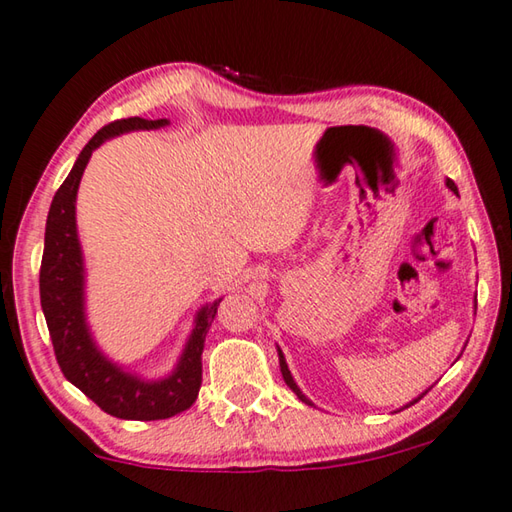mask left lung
Listing matches in <instances>:
<instances>
[{"mask_svg": "<svg viewBox=\"0 0 512 512\" xmlns=\"http://www.w3.org/2000/svg\"><path fill=\"white\" fill-rule=\"evenodd\" d=\"M445 185H448V188L454 192V194H457V197H459V188H457V185H454V181L452 179H445ZM475 311H477V300H475ZM277 356H280V369H282V376H284V383L288 385V387H291L293 389V392L297 394V398H300V401L302 403H306V405H313V401H311V398H306L304 394H302V389L300 387H297V383H295V378H293V374H291V369H288V365H286V358H284V353H282V349L280 347H277ZM427 389H430V387H427ZM427 389H425V392L423 394H418L416 398H412V401L410 403H407V405H403L401 407V410H405V407H410V405H414L416 401H421V398L427 394ZM315 407V405H313ZM401 410H396V412H401Z\"/></svg>", "mask_w": 512, "mask_h": 512, "instance_id": "obj_1", "label": "left lung"}]
</instances>
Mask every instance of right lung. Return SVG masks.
Returning <instances> with one entry per match:
<instances>
[{
  "label": "right lung",
  "instance_id": "obj_1",
  "mask_svg": "<svg viewBox=\"0 0 512 512\" xmlns=\"http://www.w3.org/2000/svg\"><path fill=\"white\" fill-rule=\"evenodd\" d=\"M170 125L167 118H123L109 123L82 147L76 163L51 201L44 230L40 268V300L62 374L100 410L125 421H159L185 412L201 387V353L217 306L224 297L206 302L194 313L192 331L170 374L145 378L111 360L87 322V266L78 237L76 199L85 167L102 143L129 132H150Z\"/></svg>",
  "mask_w": 512,
  "mask_h": 512
}]
</instances>
